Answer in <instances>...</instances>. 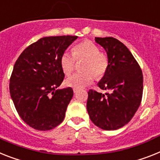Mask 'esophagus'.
Returning a JSON list of instances; mask_svg holds the SVG:
<instances>
[{
	"label": "esophagus",
	"mask_w": 160,
	"mask_h": 160,
	"mask_svg": "<svg viewBox=\"0 0 160 160\" xmlns=\"http://www.w3.org/2000/svg\"><path fill=\"white\" fill-rule=\"evenodd\" d=\"M73 92H74V93H76V92H78V89H76V88H74Z\"/></svg>",
	"instance_id": "34e87169"
}]
</instances>
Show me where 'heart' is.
I'll use <instances>...</instances> for the list:
<instances>
[{
	"label": "heart",
	"instance_id": "heart-1",
	"mask_svg": "<svg viewBox=\"0 0 160 160\" xmlns=\"http://www.w3.org/2000/svg\"><path fill=\"white\" fill-rule=\"evenodd\" d=\"M85 58L83 73H76L65 80V85L80 89L93 82L95 76L102 78L109 67V60L106 54L100 53L99 47L90 41H85L74 47L73 53L65 51L61 56L60 63L66 75H70L75 68L76 59Z\"/></svg>",
	"mask_w": 160,
	"mask_h": 160
}]
</instances>
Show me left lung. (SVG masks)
Returning <instances> with one entry per match:
<instances>
[{
    "mask_svg": "<svg viewBox=\"0 0 160 160\" xmlns=\"http://www.w3.org/2000/svg\"><path fill=\"white\" fill-rule=\"evenodd\" d=\"M107 52L109 67L98 84L108 92H88L87 111L95 125L104 130H116L131 120L142 102V69L128 49L113 37H95Z\"/></svg>",
    "mask_w": 160,
    "mask_h": 160,
    "instance_id": "1",
    "label": "left lung"
}]
</instances>
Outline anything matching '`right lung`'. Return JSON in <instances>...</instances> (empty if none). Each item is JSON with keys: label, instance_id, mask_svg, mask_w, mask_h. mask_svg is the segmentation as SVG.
Instances as JSON below:
<instances>
[{"label": "right lung", "instance_id": "add662e5", "mask_svg": "<svg viewBox=\"0 0 160 160\" xmlns=\"http://www.w3.org/2000/svg\"><path fill=\"white\" fill-rule=\"evenodd\" d=\"M77 37H43L27 47L14 64L10 96L21 119L35 129H53L63 121L73 90L58 89L65 76L60 58Z\"/></svg>", "mask_w": 160, "mask_h": 160}]
</instances>
